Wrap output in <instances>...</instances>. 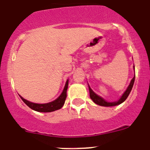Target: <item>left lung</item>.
<instances>
[{"label": "left lung", "mask_w": 150, "mask_h": 150, "mask_svg": "<svg viewBox=\"0 0 150 150\" xmlns=\"http://www.w3.org/2000/svg\"><path fill=\"white\" fill-rule=\"evenodd\" d=\"M134 67V66H133ZM135 69V68H134ZM134 81H135V76L133 79H132L131 81H130V84L127 87V90H125V92L124 93V94L122 95V97L120 98L119 100L116 102H112V103H110V102H107L105 100H103L102 98H100V96H98V95H96L93 90H91L90 87H89V90H90V98L93 100L94 103H96V104L99 105V106H117V105H119L120 103H122V102H124L126 100L127 97H128L129 94H130V91H131L132 88H133V84H134Z\"/></svg>", "instance_id": "8db88e82"}]
</instances>
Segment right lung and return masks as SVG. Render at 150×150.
<instances>
[{
    "mask_svg": "<svg viewBox=\"0 0 150 150\" xmlns=\"http://www.w3.org/2000/svg\"><path fill=\"white\" fill-rule=\"evenodd\" d=\"M68 86H69V80H67V81H66V85H65V87L64 89H63V93H61V95H60L56 100L47 103H42V104L34 103H32V102H30L28 101V100H25V99L23 98L21 96H20V98H21V99L23 100V102H24L28 107L33 109V110L40 112H54V111L60 109L63 107V104H64L65 103V100H66V97H67L66 92H67Z\"/></svg>",
    "mask_w": 150,
    "mask_h": 150,
    "instance_id": "right-lung-1",
    "label": "right lung"
}]
</instances>
